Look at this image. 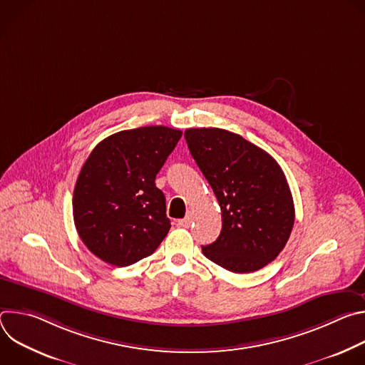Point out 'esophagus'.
Here are the masks:
<instances>
[{"label":"esophagus","mask_w":365,"mask_h":365,"mask_svg":"<svg viewBox=\"0 0 365 365\" xmlns=\"http://www.w3.org/2000/svg\"><path fill=\"white\" fill-rule=\"evenodd\" d=\"M190 222H192V218H190V217H186V218L178 221L179 227H183V228H189V227H190Z\"/></svg>","instance_id":"1"}]
</instances>
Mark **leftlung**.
Wrapping results in <instances>:
<instances>
[{"label":"left lung","mask_w":365,"mask_h":365,"mask_svg":"<svg viewBox=\"0 0 365 365\" xmlns=\"http://www.w3.org/2000/svg\"><path fill=\"white\" fill-rule=\"evenodd\" d=\"M185 138L221 206V234L202 247L203 255L234 273L263 269L284 248L294 224L282 168L263 148L222 128H189Z\"/></svg>","instance_id":"left-lung-1"}]
</instances>
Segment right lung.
I'll use <instances>...</instances> for the list:
<instances>
[{
	"label": "right lung",
	"instance_id": "obj_1",
	"mask_svg": "<svg viewBox=\"0 0 365 365\" xmlns=\"http://www.w3.org/2000/svg\"><path fill=\"white\" fill-rule=\"evenodd\" d=\"M180 137V130L163 125L124 130L89 154L73 190V221L102 262L134 264L168 235L166 197L154 180Z\"/></svg>",
	"mask_w": 365,
	"mask_h": 365
}]
</instances>
